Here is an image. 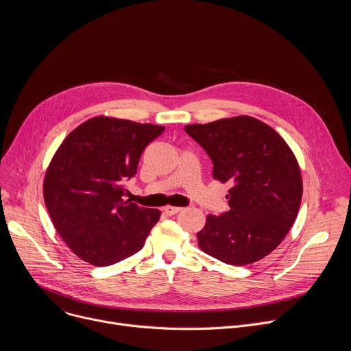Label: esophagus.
Masks as SVG:
<instances>
[{
	"mask_svg": "<svg viewBox=\"0 0 351 351\" xmlns=\"http://www.w3.org/2000/svg\"><path fill=\"white\" fill-rule=\"evenodd\" d=\"M180 210H182L180 207H172V206H168V207H165V208H164V213H165L167 215H175V214H178Z\"/></svg>",
	"mask_w": 351,
	"mask_h": 351,
	"instance_id": "34e87169",
	"label": "esophagus"
}]
</instances>
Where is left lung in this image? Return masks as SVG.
Instances as JSON below:
<instances>
[{
    "mask_svg": "<svg viewBox=\"0 0 351 351\" xmlns=\"http://www.w3.org/2000/svg\"><path fill=\"white\" fill-rule=\"evenodd\" d=\"M184 132L213 161V178L229 183V210L208 215L197 233L208 256L229 264L256 263L278 247L295 221L303 195L298 164L285 140L252 117H236Z\"/></svg>",
    "mask_w": 351,
    "mask_h": 351,
    "instance_id": "left-lung-1",
    "label": "left lung"
}]
</instances>
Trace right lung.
I'll return each instance as SVG.
<instances>
[{
	"label": "right lung",
	"mask_w": 351,
	"mask_h": 351,
	"mask_svg": "<svg viewBox=\"0 0 351 351\" xmlns=\"http://www.w3.org/2000/svg\"><path fill=\"white\" fill-rule=\"evenodd\" d=\"M164 126L97 117L64 140L44 179V202L72 252L95 267L117 264L143 248L160 210L125 199L144 148Z\"/></svg>",
	"instance_id": "obj_1"
}]
</instances>
